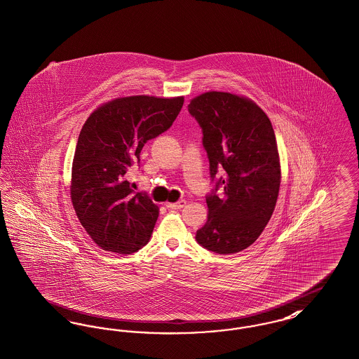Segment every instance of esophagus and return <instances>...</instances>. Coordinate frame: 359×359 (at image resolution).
I'll return each mask as SVG.
<instances>
[{"instance_id":"34e87169","label":"esophagus","mask_w":359,"mask_h":359,"mask_svg":"<svg viewBox=\"0 0 359 359\" xmlns=\"http://www.w3.org/2000/svg\"><path fill=\"white\" fill-rule=\"evenodd\" d=\"M186 206V201H179V202H176V203H167V208L169 209H182V208H184Z\"/></svg>"}]
</instances>
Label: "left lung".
Masks as SVG:
<instances>
[{
    "label": "left lung",
    "mask_w": 359,
    "mask_h": 359,
    "mask_svg": "<svg viewBox=\"0 0 359 359\" xmlns=\"http://www.w3.org/2000/svg\"><path fill=\"white\" fill-rule=\"evenodd\" d=\"M189 112L202 128L215 182L206 196L208 221L195 238L211 252H240L256 241L274 212L280 186L274 128L252 100L228 92L192 99ZM217 172L223 173L219 180Z\"/></svg>",
    "instance_id": "1"
}]
</instances>
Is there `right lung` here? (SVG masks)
<instances>
[{"instance_id": "1", "label": "right lung", "mask_w": 359, "mask_h": 359, "mask_svg": "<svg viewBox=\"0 0 359 359\" xmlns=\"http://www.w3.org/2000/svg\"><path fill=\"white\" fill-rule=\"evenodd\" d=\"M184 97H121L95 109L79 135L70 196L90 238L103 250L130 255L147 245L158 208L147 192H134L128 168L140 163L149 140L167 131Z\"/></svg>"}]
</instances>
